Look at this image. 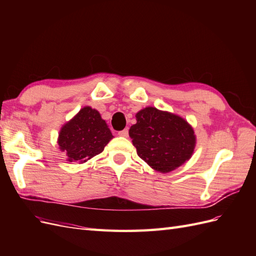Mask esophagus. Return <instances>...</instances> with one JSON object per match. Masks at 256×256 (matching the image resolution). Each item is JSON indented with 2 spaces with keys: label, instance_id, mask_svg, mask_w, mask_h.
I'll use <instances>...</instances> for the list:
<instances>
[{
  "label": "esophagus",
  "instance_id": "obj_1",
  "mask_svg": "<svg viewBox=\"0 0 256 256\" xmlns=\"http://www.w3.org/2000/svg\"><path fill=\"white\" fill-rule=\"evenodd\" d=\"M128 134H129L128 128H125V129H124V130H120V131H118V136H124V138H127V136H128Z\"/></svg>",
  "mask_w": 256,
  "mask_h": 256
}]
</instances>
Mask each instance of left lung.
<instances>
[{"label": "left lung", "instance_id": "8db88e82", "mask_svg": "<svg viewBox=\"0 0 256 256\" xmlns=\"http://www.w3.org/2000/svg\"><path fill=\"white\" fill-rule=\"evenodd\" d=\"M136 124L129 129L138 156L161 173L171 172L189 160L194 150L196 136L180 116L145 108L138 112Z\"/></svg>", "mask_w": 256, "mask_h": 256}]
</instances>
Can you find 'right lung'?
<instances>
[{
	"mask_svg": "<svg viewBox=\"0 0 256 256\" xmlns=\"http://www.w3.org/2000/svg\"><path fill=\"white\" fill-rule=\"evenodd\" d=\"M113 138L99 112L85 106L60 131V148L66 152L68 161H88L100 154Z\"/></svg>",
	"mask_w": 256,
	"mask_h": 256,
	"instance_id": "add662e5",
	"label": "right lung"
}]
</instances>
